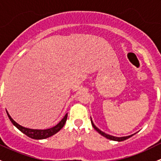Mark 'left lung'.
<instances>
[{
  "mask_svg": "<svg viewBox=\"0 0 161 161\" xmlns=\"http://www.w3.org/2000/svg\"><path fill=\"white\" fill-rule=\"evenodd\" d=\"M91 123H92V127L94 128V129H95V130H97V131H98V132L100 133V134L101 135V136H104V137H106L107 139H111V140H114V141H118V142H121V141H124V140H125V139H129V138H130V137H131V136H133V135H131V136H124V137H115V136H111V135H108V134H107V133L103 132V131H102L101 130H100V129H99L98 128H97V127H96V125H95L93 124V122H92V119H91Z\"/></svg>",
  "mask_w": 161,
  "mask_h": 161,
  "instance_id": "8db88e82",
  "label": "left lung"
}]
</instances>
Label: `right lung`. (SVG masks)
<instances>
[{"mask_svg":"<svg viewBox=\"0 0 161 161\" xmlns=\"http://www.w3.org/2000/svg\"><path fill=\"white\" fill-rule=\"evenodd\" d=\"M8 116L9 119L11 121L13 125L17 128L19 130H20L22 133H24L25 135H26L27 136H29L30 138H32V139H47V138L50 137V136H53L54 134H56L58 131H59L64 127V124H65L66 121H67V117H68V114H66L64 115V118H62L61 121L58 123L57 125H55L54 127L50 128V129H44V130H38V129H27V128L22 127L20 125H19L18 123H16L12 118H11V116L9 115V114L8 113Z\"/></svg>","mask_w":161,"mask_h":161,"instance_id":"add662e5","label":"right lung"}]
</instances>
